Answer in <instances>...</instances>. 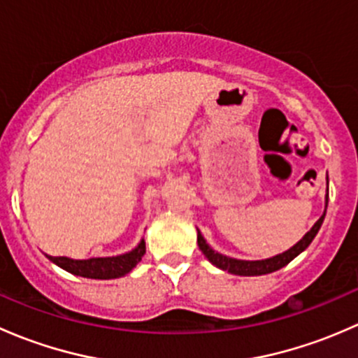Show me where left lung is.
<instances>
[{
  "label": "left lung",
  "instance_id": "8db88e82",
  "mask_svg": "<svg viewBox=\"0 0 358 358\" xmlns=\"http://www.w3.org/2000/svg\"><path fill=\"white\" fill-rule=\"evenodd\" d=\"M327 201H329V194L326 196V208H327ZM324 216H326V211L324 215L320 216L319 220L315 222V225L308 230V232L303 236V239L299 243H296L294 246L287 251L280 252V255L272 256V258H266V259H256V262H248V259H236V258H230V256L225 255H220L216 252L215 249H211L208 243H206L204 237L201 236V232L197 230V244H199V249L202 251V255L209 259L215 266L218 268L227 270L229 273H236V275H265V273H272L275 270H280L282 266H286L287 263L292 262L299 252L305 251L306 248L310 246V243L313 241V237L317 236V232L320 230V225L324 222Z\"/></svg>",
  "mask_w": 358,
  "mask_h": 358
}]
</instances>
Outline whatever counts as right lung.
I'll list each match as a JSON object with an SVG mask.
<instances>
[{"label":"right lung","instance_id":"1","mask_svg":"<svg viewBox=\"0 0 358 358\" xmlns=\"http://www.w3.org/2000/svg\"><path fill=\"white\" fill-rule=\"evenodd\" d=\"M145 255V243L143 239L135 249L119 256H107V258H90V259H72L66 256H48L50 262L59 265L74 275L86 277V279H117L131 272L142 256Z\"/></svg>","mask_w":358,"mask_h":358}]
</instances>
